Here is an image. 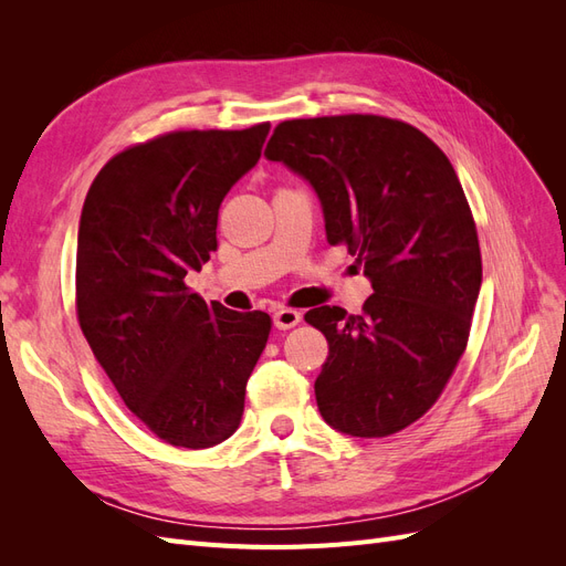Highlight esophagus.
Here are the masks:
<instances>
[{"mask_svg": "<svg viewBox=\"0 0 566 566\" xmlns=\"http://www.w3.org/2000/svg\"><path fill=\"white\" fill-rule=\"evenodd\" d=\"M300 321H302V314L297 310H285V306H281V310L273 312V325H276L279 331L295 328Z\"/></svg>", "mask_w": 566, "mask_h": 566, "instance_id": "obj_1", "label": "esophagus"}]
</instances>
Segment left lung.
I'll list each match as a JSON object with an SVG mask.
<instances>
[{
  "label": "left lung",
  "mask_w": 566,
  "mask_h": 566,
  "mask_svg": "<svg viewBox=\"0 0 566 566\" xmlns=\"http://www.w3.org/2000/svg\"><path fill=\"white\" fill-rule=\"evenodd\" d=\"M264 158L314 188L328 243H345L373 285L361 314L304 316L331 349L314 382L323 420L364 439L403 430L447 387L482 287L453 165L420 129L380 115L287 119Z\"/></svg>",
  "instance_id": "8db88e82"
}]
</instances>
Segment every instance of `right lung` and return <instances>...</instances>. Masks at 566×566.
<instances>
[{
  "instance_id": "right-lung-1",
  "label": "right lung",
  "mask_w": 566,
  "mask_h": 566,
  "mask_svg": "<svg viewBox=\"0 0 566 566\" xmlns=\"http://www.w3.org/2000/svg\"><path fill=\"white\" fill-rule=\"evenodd\" d=\"M269 127L132 146L84 198L80 328L127 408L172 447L210 449L238 430L269 339V314L208 306L184 283L217 250L219 205L260 160Z\"/></svg>"
}]
</instances>
